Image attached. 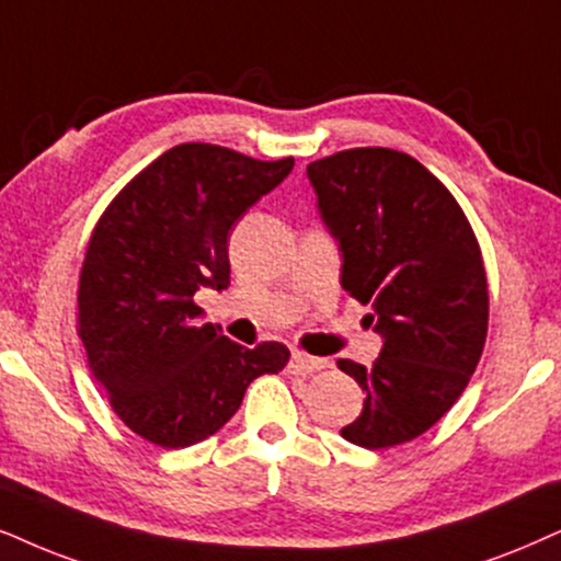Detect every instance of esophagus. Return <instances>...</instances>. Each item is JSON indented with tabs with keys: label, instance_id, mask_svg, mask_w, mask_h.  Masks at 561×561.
Returning <instances> with one entry per match:
<instances>
[{
	"label": "esophagus",
	"instance_id": "34e87169",
	"mask_svg": "<svg viewBox=\"0 0 561 561\" xmlns=\"http://www.w3.org/2000/svg\"><path fill=\"white\" fill-rule=\"evenodd\" d=\"M323 367H325V359L310 357V354L305 352H293V359H289V373L295 375H310L316 370H323Z\"/></svg>",
	"mask_w": 561,
	"mask_h": 561
}]
</instances>
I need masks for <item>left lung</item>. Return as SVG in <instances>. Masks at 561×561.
<instances>
[{
	"instance_id": "1",
	"label": "left lung",
	"mask_w": 561,
	"mask_h": 561,
	"mask_svg": "<svg viewBox=\"0 0 561 561\" xmlns=\"http://www.w3.org/2000/svg\"><path fill=\"white\" fill-rule=\"evenodd\" d=\"M308 179L342 251V287L370 305L367 318L382 336L370 367L336 363L367 393L342 437L393 448L439 422L484 352L479 240L456 196L407 152L354 147L310 162Z\"/></svg>"
}]
</instances>
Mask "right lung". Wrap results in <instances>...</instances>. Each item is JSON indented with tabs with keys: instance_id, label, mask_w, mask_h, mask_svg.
I'll return each mask as SVG.
<instances>
[{
	"instance_id": "add662e5",
	"label": "right lung",
	"mask_w": 561,
	"mask_h": 561,
	"mask_svg": "<svg viewBox=\"0 0 561 561\" xmlns=\"http://www.w3.org/2000/svg\"><path fill=\"white\" fill-rule=\"evenodd\" d=\"M293 165L186 141L134 175L92 230L77 333L118 420L160 448L215 435L259 375L287 365L285 344L245 350L198 323L194 295L230 285L232 225Z\"/></svg>"
}]
</instances>
